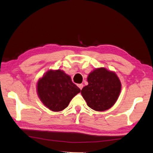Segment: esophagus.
<instances>
[{
    "label": "esophagus",
    "instance_id": "34e87169",
    "mask_svg": "<svg viewBox=\"0 0 153 153\" xmlns=\"http://www.w3.org/2000/svg\"><path fill=\"white\" fill-rule=\"evenodd\" d=\"M77 86H78L79 88L81 90H82V88H83V84H79V85H77Z\"/></svg>",
    "mask_w": 153,
    "mask_h": 153
}]
</instances>
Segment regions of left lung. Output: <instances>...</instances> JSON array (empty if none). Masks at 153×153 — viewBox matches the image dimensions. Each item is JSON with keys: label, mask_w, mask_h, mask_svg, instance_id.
<instances>
[{"label": "left lung", "mask_w": 153, "mask_h": 153, "mask_svg": "<svg viewBox=\"0 0 153 153\" xmlns=\"http://www.w3.org/2000/svg\"><path fill=\"white\" fill-rule=\"evenodd\" d=\"M88 85L82 89L87 105L95 111L108 110L118 100L122 85L115 72L105 68L92 71L87 77Z\"/></svg>", "instance_id": "obj_1"}]
</instances>
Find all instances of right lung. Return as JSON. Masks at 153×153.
I'll return each instance as SVG.
<instances>
[{
    "mask_svg": "<svg viewBox=\"0 0 153 153\" xmlns=\"http://www.w3.org/2000/svg\"><path fill=\"white\" fill-rule=\"evenodd\" d=\"M81 90L71 77L61 70H49L38 80L37 92L43 105L54 112H60L69 105Z\"/></svg>",
    "mask_w": 153,
    "mask_h": 153,
    "instance_id": "right-lung-1",
    "label": "right lung"
}]
</instances>
